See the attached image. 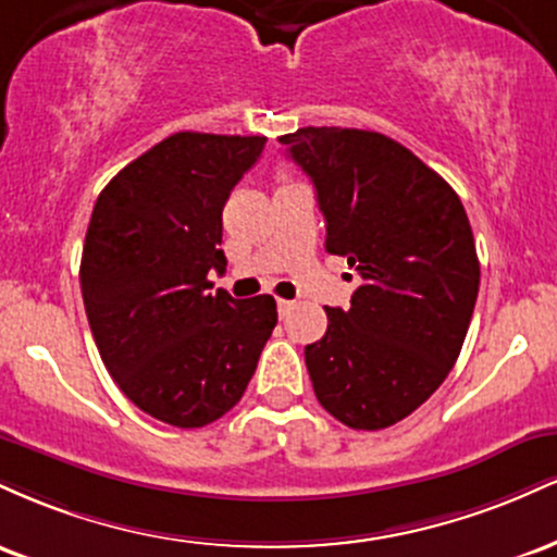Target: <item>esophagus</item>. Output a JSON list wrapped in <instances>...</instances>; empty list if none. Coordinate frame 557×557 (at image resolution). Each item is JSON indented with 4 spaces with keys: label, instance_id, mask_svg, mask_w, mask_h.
I'll list each match as a JSON object with an SVG mask.
<instances>
[{
    "label": "esophagus",
    "instance_id": "obj_1",
    "mask_svg": "<svg viewBox=\"0 0 557 557\" xmlns=\"http://www.w3.org/2000/svg\"><path fill=\"white\" fill-rule=\"evenodd\" d=\"M290 306H293V300L277 298V311H280V317H285V314H287V311H290Z\"/></svg>",
    "mask_w": 557,
    "mask_h": 557
}]
</instances>
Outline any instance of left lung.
<instances>
[{
	"label": "left lung",
	"instance_id": "1",
	"mask_svg": "<svg viewBox=\"0 0 557 557\" xmlns=\"http://www.w3.org/2000/svg\"><path fill=\"white\" fill-rule=\"evenodd\" d=\"M311 177L324 248L361 285L327 311L306 369L322 408L350 430H385L443 385L466 341L479 259L456 190L398 140L356 127H300L280 138Z\"/></svg>",
	"mask_w": 557,
	"mask_h": 557
}]
</instances>
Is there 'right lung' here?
<instances>
[{"instance_id":"right-lung-1","label":"right lung","mask_w":557,"mask_h":557,"mask_svg":"<svg viewBox=\"0 0 557 557\" xmlns=\"http://www.w3.org/2000/svg\"><path fill=\"white\" fill-rule=\"evenodd\" d=\"M264 136L175 133L107 183L81 259V290L107 372L144 413L196 430L246 393L277 324L272 296L212 293L227 267L222 209Z\"/></svg>"}]
</instances>
